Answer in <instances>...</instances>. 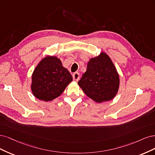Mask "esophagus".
Here are the masks:
<instances>
[{
    "label": "esophagus",
    "mask_w": 155,
    "mask_h": 155,
    "mask_svg": "<svg viewBox=\"0 0 155 155\" xmlns=\"http://www.w3.org/2000/svg\"><path fill=\"white\" fill-rule=\"evenodd\" d=\"M73 81H76V82H77L78 80H79V78H80V74H79V73H73Z\"/></svg>",
    "instance_id": "1"
}]
</instances>
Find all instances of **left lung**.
Instances as JSON below:
<instances>
[{
    "label": "left lung",
    "instance_id": "8db88e82",
    "mask_svg": "<svg viewBox=\"0 0 155 155\" xmlns=\"http://www.w3.org/2000/svg\"><path fill=\"white\" fill-rule=\"evenodd\" d=\"M78 84L88 97L98 103L112 100L118 91L120 79L110 57L101 52L91 58Z\"/></svg>",
    "mask_w": 155,
    "mask_h": 155
}]
</instances>
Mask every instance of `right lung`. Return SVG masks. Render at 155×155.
I'll use <instances>...</instances> for the list:
<instances>
[{"label": "right lung", "mask_w": 155, "mask_h": 155, "mask_svg": "<svg viewBox=\"0 0 155 155\" xmlns=\"http://www.w3.org/2000/svg\"><path fill=\"white\" fill-rule=\"evenodd\" d=\"M72 81L71 74L62 66L61 60L57 57L47 56L35 69L31 88L38 99L51 101L61 95Z\"/></svg>", "instance_id": "obj_1"}]
</instances>
